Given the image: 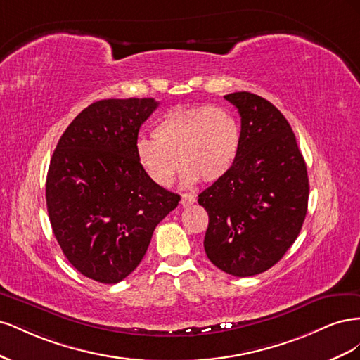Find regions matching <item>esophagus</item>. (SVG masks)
<instances>
[{"mask_svg":"<svg viewBox=\"0 0 360 360\" xmlns=\"http://www.w3.org/2000/svg\"><path fill=\"white\" fill-rule=\"evenodd\" d=\"M195 202V195L192 193H183L181 195V205H191Z\"/></svg>","mask_w":360,"mask_h":360,"instance_id":"1","label":"esophagus"}]
</instances>
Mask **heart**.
<instances>
[{"instance_id": "obj_1", "label": "heart", "mask_w": 360, "mask_h": 360, "mask_svg": "<svg viewBox=\"0 0 360 360\" xmlns=\"http://www.w3.org/2000/svg\"><path fill=\"white\" fill-rule=\"evenodd\" d=\"M153 138H139L135 155L147 177L163 188L172 183L179 165L186 184L221 180L231 171L242 148L237 118L213 106L172 108L156 122Z\"/></svg>"}]
</instances>
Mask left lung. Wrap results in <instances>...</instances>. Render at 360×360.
Returning <instances> with one entry per match:
<instances>
[{"label": "left lung", "mask_w": 360, "mask_h": 360, "mask_svg": "<svg viewBox=\"0 0 360 360\" xmlns=\"http://www.w3.org/2000/svg\"><path fill=\"white\" fill-rule=\"evenodd\" d=\"M242 118V148L231 171L198 195L209 214L204 249L233 276L269 270L296 240L308 210L307 163L290 123L257 94L224 96Z\"/></svg>", "instance_id": "8db88e82"}]
</instances>
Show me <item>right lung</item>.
I'll return each instance as SVG.
<instances>
[{"mask_svg":"<svg viewBox=\"0 0 360 360\" xmlns=\"http://www.w3.org/2000/svg\"><path fill=\"white\" fill-rule=\"evenodd\" d=\"M155 99H105L76 115L58 141L46 177L53 236L86 278L117 284L138 267L156 225L180 195L151 181L139 167V127Z\"/></svg>","mask_w":360,"mask_h":360,"instance_id":"obj_1","label":"right lung"}]
</instances>
